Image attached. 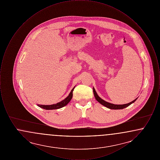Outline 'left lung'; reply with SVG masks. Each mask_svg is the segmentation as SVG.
<instances>
[{"label":"left lung","instance_id":"left-lung-1","mask_svg":"<svg viewBox=\"0 0 160 160\" xmlns=\"http://www.w3.org/2000/svg\"><path fill=\"white\" fill-rule=\"evenodd\" d=\"M93 94H94V97L95 98L96 100L99 102L101 104H102V106L106 107L108 108H110V109H114V110H119V109H123L124 108H126L127 107L129 106V105H131V104L134 103L136 100L137 98L134 99V101L130 102L128 104H112V103H110L108 102H107L106 101L103 100L102 99H101L99 96L98 95L97 92L95 91V88H93Z\"/></svg>","mask_w":160,"mask_h":160}]
</instances>
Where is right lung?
Returning a JSON list of instances; mask_svg holds the SVG:
<instances>
[{
  "label": "right lung",
  "mask_w": 160,
  "mask_h": 160,
  "mask_svg": "<svg viewBox=\"0 0 160 160\" xmlns=\"http://www.w3.org/2000/svg\"><path fill=\"white\" fill-rule=\"evenodd\" d=\"M75 88V86L72 88V89L71 91L68 96L65 98V99H63L62 101H61L60 102L56 103V104H54L52 105H41V104H37V106L42 108H44L45 110H55V109H59L62 108L65 106H67L69 103V102L71 101V99L72 98V92L74 91Z\"/></svg>",
  "instance_id": "1"
}]
</instances>
